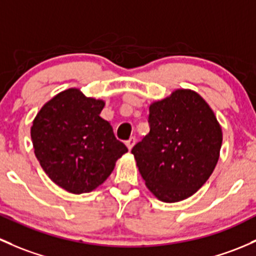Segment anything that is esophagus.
<instances>
[{"label": "esophagus", "instance_id": "1", "mask_svg": "<svg viewBox=\"0 0 256 256\" xmlns=\"http://www.w3.org/2000/svg\"><path fill=\"white\" fill-rule=\"evenodd\" d=\"M136 144V137H130V138L128 140V141H126V146H128V150H131L134 147V144Z\"/></svg>", "mask_w": 256, "mask_h": 256}]
</instances>
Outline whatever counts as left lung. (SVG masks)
Wrapping results in <instances>:
<instances>
[{
  "label": "left lung",
  "instance_id": "obj_1",
  "mask_svg": "<svg viewBox=\"0 0 256 256\" xmlns=\"http://www.w3.org/2000/svg\"><path fill=\"white\" fill-rule=\"evenodd\" d=\"M150 134L134 146L141 176L163 202L195 194L216 166L222 130L198 93L178 90L150 106Z\"/></svg>",
  "mask_w": 256,
  "mask_h": 256
}]
</instances>
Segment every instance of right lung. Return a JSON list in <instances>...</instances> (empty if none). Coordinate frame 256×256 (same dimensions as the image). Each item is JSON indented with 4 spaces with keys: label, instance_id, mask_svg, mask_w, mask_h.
Listing matches in <instances>:
<instances>
[{
    "label": "right lung",
    "instance_id": "add662e5",
    "mask_svg": "<svg viewBox=\"0 0 256 256\" xmlns=\"http://www.w3.org/2000/svg\"><path fill=\"white\" fill-rule=\"evenodd\" d=\"M103 108V100L71 88L48 102L33 121L30 135L38 160L66 192H92L128 152L112 125L99 116Z\"/></svg>",
    "mask_w": 256,
    "mask_h": 256
}]
</instances>
